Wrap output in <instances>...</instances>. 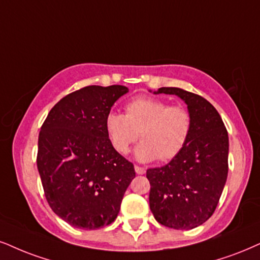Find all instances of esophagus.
Wrapping results in <instances>:
<instances>
[{"label": "esophagus", "mask_w": 260, "mask_h": 260, "mask_svg": "<svg viewBox=\"0 0 260 260\" xmlns=\"http://www.w3.org/2000/svg\"><path fill=\"white\" fill-rule=\"evenodd\" d=\"M135 171H136L137 175H143V174H146V170L143 169V168H141V166H137V165H135Z\"/></svg>", "instance_id": "obj_1"}]
</instances>
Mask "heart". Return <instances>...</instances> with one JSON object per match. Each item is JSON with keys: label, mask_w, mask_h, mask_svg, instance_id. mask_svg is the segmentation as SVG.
Wrapping results in <instances>:
<instances>
[{"label": "heart", "mask_w": 260, "mask_h": 260, "mask_svg": "<svg viewBox=\"0 0 260 260\" xmlns=\"http://www.w3.org/2000/svg\"><path fill=\"white\" fill-rule=\"evenodd\" d=\"M105 130L113 148L125 154L137 139L134 154L139 161L174 159L187 143L191 131V115L183 106H168L160 99L140 96L125 106V115L110 112Z\"/></svg>", "instance_id": "obj_1"}]
</instances>
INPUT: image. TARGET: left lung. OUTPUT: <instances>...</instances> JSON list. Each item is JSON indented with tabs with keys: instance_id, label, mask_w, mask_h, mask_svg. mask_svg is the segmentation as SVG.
<instances>
[{
	"instance_id": "obj_1",
	"label": "left lung",
	"mask_w": 260,
	"mask_h": 260,
	"mask_svg": "<svg viewBox=\"0 0 260 260\" xmlns=\"http://www.w3.org/2000/svg\"><path fill=\"white\" fill-rule=\"evenodd\" d=\"M154 94L182 99L191 115V131L183 149L169 164L147 170L150 211L162 225L194 229L212 216L225 185L228 131L203 96L179 88H160Z\"/></svg>"
}]
</instances>
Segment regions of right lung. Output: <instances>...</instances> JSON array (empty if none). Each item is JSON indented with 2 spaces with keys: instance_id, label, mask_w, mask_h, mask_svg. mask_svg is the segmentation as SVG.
I'll return each instance as SVG.
<instances>
[{
  "instance_id": "obj_1",
  "label": "right lung",
  "mask_w": 260,
  "mask_h": 260,
  "mask_svg": "<svg viewBox=\"0 0 260 260\" xmlns=\"http://www.w3.org/2000/svg\"><path fill=\"white\" fill-rule=\"evenodd\" d=\"M127 91L124 85L85 86L57 102L41 127L37 169L44 195L54 213L75 228L114 222L135 177L134 165L105 130V117Z\"/></svg>"
}]
</instances>
